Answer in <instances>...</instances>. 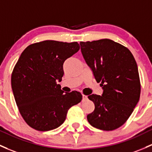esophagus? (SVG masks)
<instances>
[{"label":"esophagus","mask_w":152,"mask_h":152,"mask_svg":"<svg viewBox=\"0 0 152 152\" xmlns=\"http://www.w3.org/2000/svg\"><path fill=\"white\" fill-rule=\"evenodd\" d=\"M87 99H88V97H87V95H83V100H87Z\"/></svg>","instance_id":"esophagus-1"}]
</instances>
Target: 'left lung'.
<instances>
[{"instance_id":"obj_1","label":"left lung","mask_w":152,"mask_h":152,"mask_svg":"<svg viewBox=\"0 0 152 152\" xmlns=\"http://www.w3.org/2000/svg\"><path fill=\"white\" fill-rule=\"evenodd\" d=\"M80 46L86 63L103 89L102 96H88L95 103V110L87 115V120L95 128L116 130L127 122L140 98L135 58L127 47L107 38L81 41Z\"/></svg>"}]
</instances>
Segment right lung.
I'll use <instances>...</instances> for the list:
<instances>
[{
  "instance_id": "obj_1",
  "label": "right lung",
  "mask_w": 152,
  "mask_h": 152,
  "mask_svg": "<svg viewBox=\"0 0 152 152\" xmlns=\"http://www.w3.org/2000/svg\"><path fill=\"white\" fill-rule=\"evenodd\" d=\"M78 42L47 40L22 52L12 73V88L25 122L38 131L60 127L73 105L82 100L77 91L65 92L57 84L63 76V63L79 50Z\"/></svg>"
}]
</instances>
